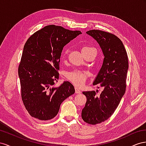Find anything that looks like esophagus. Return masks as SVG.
<instances>
[{
  "label": "esophagus",
  "instance_id": "esophagus-1",
  "mask_svg": "<svg viewBox=\"0 0 146 146\" xmlns=\"http://www.w3.org/2000/svg\"><path fill=\"white\" fill-rule=\"evenodd\" d=\"M81 92L80 91V89H78L77 87H75V93L76 94H80Z\"/></svg>",
  "mask_w": 146,
  "mask_h": 146
}]
</instances>
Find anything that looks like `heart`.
<instances>
[{"label":"heart","mask_w":146,"mask_h":146,"mask_svg":"<svg viewBox=\"0 0 146 146\" xmlns=\"http://www.w3.org/2000/svg\"><path fill=\"white\" fill-rule=\"evenodd\" d=\"M91 51H95V49L93 47L88 46H84L81 49V52L83 56ZM68 54V50H66L64 54L67 55ZM87 76H88V74H87L86 72L78 70H74L73 71H71V72H68L65 74L66 78L70 81L72 82L73 84L78 87H81L84 84V83L86 82L87 78Z\"/></svg>","instance_id":"heart-1"}]
</instances>
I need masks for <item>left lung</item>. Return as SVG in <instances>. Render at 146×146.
I'll use <instances>...</instances> for the list:
<instances>
[{"instance_id": "1", "label": "left lung", "mask_w": 146, "mask_h": 146, "mask_svg": "<svg viewBox=\"0 0 146 146\" xmlns=\"http://www.w3.org/2000/svg\"><path fill=\"white\" fill-rule=\"evenodd\" d=\"M86 34L97 41L104 56L102 68L93 82L100 85L103 90L100 96L94 90L82 92L87 102L82 110V119L87 123L96 125L110 118L123 97L128 61L126 50L117 36L99 30L89 31Z\"/></svg>"}]
</instances>
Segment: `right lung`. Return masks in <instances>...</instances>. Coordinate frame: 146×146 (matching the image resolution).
I'll list each match as a JSON object with an SVG mask.
<instances>
[{
  "label": "right lung",
  "instance_id": "right-lung-1",
  "mask_svg": "<svg viewBox=\"0 0 146 146\" xmlns=\"http://www.w3.org/2000/svg\"><path fill=\"white\" fill-rule=\"evenodd\" d=\"M82 33L62 26L49 25L36 32L25 44L18 68L21 97L32 117L41 120L52 119L61 103L75 90L68 81L55 86L59 74L63 48Z\"/></svg>",
  "mask_w": 146,
  "mask_h": 146
}]
</instances>
